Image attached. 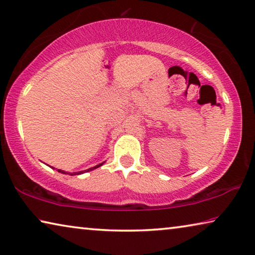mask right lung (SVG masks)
Returning <instances> with one entry per match:
<instances>
[{
  "label": "right lung",
  "mask_w": 255,
  "mask_h": 255,
  "mask_svg": "<svg viewBox=\"0 0 255 255\" xmlns=\"http://www.w3.org/2000/svg\"><path fill=\"white\" fill-rule=\"evenodd\" d=\"M103 163H104V162L100 163V164H98V165H95V167H93V168L87 169V170H83V171H78V172H67V171L60 170V169H58V171H59V172H61V173H69V175H71V176H74V175H82V173H84V172H87V171H92V170H94V169H96V168L101 167V165H102Z\"/></svg>",
  "instance_id": "add662e5"
}]
</instances>
